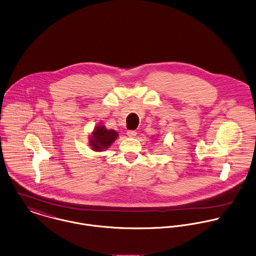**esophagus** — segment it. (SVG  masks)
<instances>
[{
  "instance_id": "esophagus-1",
  "label": "esophagus",
  "mask_w": 256,
  "mask_h": 256,
  "mask_svg": "<svg viewBox=\"0 0 256 256\" xmlns=\"http://www.w3.org/2000/svg\"><path fill=\"white\" fill-rule=\"evenodd\" d=\"M128 136L130 138H134V136H136V130H128Z\"/></svg>"
}]
</instances>
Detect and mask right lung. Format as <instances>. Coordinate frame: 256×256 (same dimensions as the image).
Here are the masks:
<instances>
[{
  "label": "right lung",
  "mask_w": 256,
  "mask_h": 256,
  "mask_svg": "<svg viewBox=\"0 0 256 256\" xmlns=\"http://www.w3.org/2000/svg\"><path fill=\"white\" fill-rule=\"evenodd\" d=\"M118 134L114 130H108L104 124L96 126L90 136V146L94 152H104L118 138Z\"/></svg>",
  "instance_id": "1"
}]
</instances>
